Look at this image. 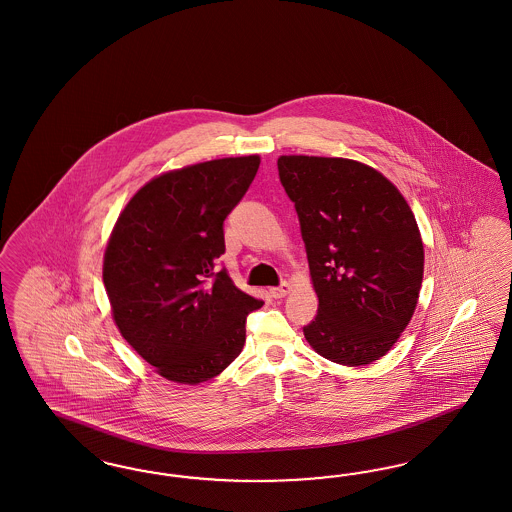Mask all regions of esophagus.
<instances>
[{
  "mask_svg": "<svg viewBox=\"0 0 512 512\" xmlns=\"http://www.w3.org/2000/svg\"><path fill=\"white\" fill-rule=\"evenodd\" d=\"M289 291H291V284L284 282L280 287H272V289H270V295H272L274 299H282V297H286Z\"/></svg>",
  "mask_w": 512,
  "mask_h": 512,
  "instance_id": "1",
  "label": "esophagus"
}]
</instances>
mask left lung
<instances>
[{
  "label": "left lung",
  "mask_w": 512,
  "mask_h": 512,
  "mask_svg": "<svg viewBox=\"0 0 512 512\" xmlns=\"http://www.w3.org/2000/svg\"><path fill=\"white\" fill-rule=\"evenodd\" d=\"M295 202L318 314L308 345L341 366L389 352L415 312L425 249L402 192L371 165L348 158L280 156Z\"/></svg>",
  "instance_id": "8db88e82"
}]
</instances>
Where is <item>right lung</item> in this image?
<instances>
[{"mask_svg": "<svg viewBox=\"0 0 512 512\" xmlns=\"http://www.w3.org/2000/svg\"><path fill=\"white\" fill-rule=\"evenodd\" d=\"M261 158L238 156L165 171L123 207L104 249L103 282L116 328L158 375L198 385L246 343L247 314L263 307L226 276L223 223Z\"/></svg>", "mask_w": 512, "mask_h": 512, "instance_id": "obj_1", "label": "right lung"}]
</instances>
